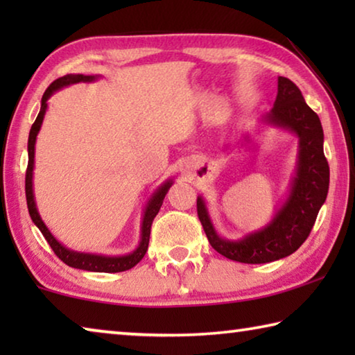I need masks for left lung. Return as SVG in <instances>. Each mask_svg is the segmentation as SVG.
Returning a JSON list of instances; mask_svg holds the SVG:
<instances>
[{
    "label": "left lung",
    "mask_w": 355,
    "mask_h": 355,
    "mask_svg": "<svg viewBox=\"0 0 355 355\" xmlns=\"http://www.w3.org/2000/svg\"><path fill=\"white\" fill-rule=\"evenodd\" d=\"M264 127L279 128L297 137L296 169L290 188L269 222L243 238L227 239L216 230L205 199L197 197V214L211 248L228 260L248 264L271 263L296 252L310 235L329 191L321 120L305 103L296 84L285 76L277 78L272 110L258 119L257 131ZM243 137L250 142L249 135Z\"/></svg>",
    "instance_id": "obj_1"
}]
</instances>
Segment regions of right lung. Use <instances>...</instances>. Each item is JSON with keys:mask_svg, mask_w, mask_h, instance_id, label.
<instances>
[{"mask_svg": "<svg viewBox=\"0 0 355 355\" xmlns=\"http://www.w3.org/2000/svg\"><path fill=\"white\" fill-rule=\"evenodd\" d=\"M100 75H81V73H70L58 78L56 81L50 84V87L46 89L44 97L40 101V111L39 116L33 123L31 131H29L28 137V169H26V202H28V211L34 225L42 232V235L45 236L46 243L51 245V249L55 250V254L61 258V260L70 268L83 269V271H91V272H122L128 271L133 266L139 263L146 252L148 249V239H150V228H152L155 216L158 214L163 200L167 194V191L171 189L173 184V180L169 178L166 182L161 183L158 188L155 189L152 196L148 197L146 207L142 209V218H141V239L137 248L125 255H103V254H92V252H78L73 249H69L67 245H64L56 236L50 232V228L42 219V216L37 209V203H35L34 196V156H35V141H37V135L44 122V117L48 110V100L55 92L61 91V89L71 86L76 83H92L100 80Z\"/></svg>", "mask_w": 355, "mask_h": 355, "instance_id": "add662e5", "label": "right lung"}]
</instances>
